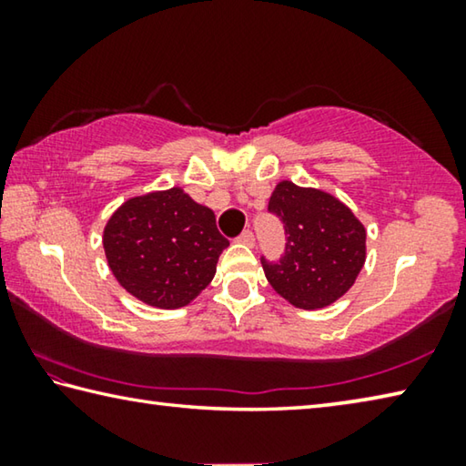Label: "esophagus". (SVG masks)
I'll return each instance as SVG.
<instances>
[{
  "label": "esophagus",
  "instance_id": "esophagus-1",
  "mask_svg": "<svg viewBox=\"0 0 466 466\" xmlns=\"http://www.w3.org/2000/svg\"><path fill=\"white\" fill-rule=\"evenodd\" d=\"M238 242L247 244V247H255V234H252L250 230H244V232L238 236Z\"/></svg>",
  "mask_w": 466,
  "mask_h": 466
}]
</instances>
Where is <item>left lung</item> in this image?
<instances>
[{"instance_id": "1", "label": "left lung", "mask_w": 466, "mask_h": 466, "mask_svg": "<svg viewBox=\"0 0 466 466\" xmlns=\"http://www.w3.org/2000/svg\"><path fill=\"white\" fill-rule=\"evenodd\" d=\"M269 214L286 230L279 261L261 257L271 288L304 310L341 298L366 261V230L351 209L325 191L283 180L271 195Z\"/></svg>"}]
</instances>
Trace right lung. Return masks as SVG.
Returning a JSON list of instances; mask_svg holds the SVG:
<instances>
[{
	"mask_svg": "<svg viewBox=\"0 0 466 466\" xmlns=\"http://www.w3.org/2000/svg\"><path fill=\"white\" fill-rule=\"evenodd\" d=\"M102 244L116 281L141 302L167 310L199 296L230 247L214 211L178 187L125 201L110 216Z\"/></svg>",
	"mask_w": 466,
	"mask_h": 466,
	"instance_id": "1",
	"label": "right lung"
}]
</instances>
